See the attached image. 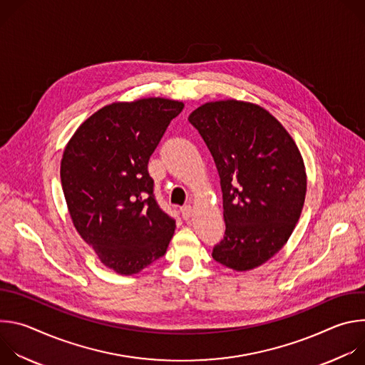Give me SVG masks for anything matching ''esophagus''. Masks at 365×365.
I'll list each match as a JSON object with an SVG mask.
<instances>
[{"instance_id":"esophagus-1","label":"esophagus","mask_w":365,"mask_h":365,"mask_svg":"<svg viewBox=\"0 0 365 365\" xmlns=\"http://www.w3.org/2000/svg\"><path fill=\"white\" fill-rule=\"evenodd\" d=\"M192 206L190 205H185L183 207H180V212H182V217L183 220H189L192 217Z\"/></svg>"}]
</instances>
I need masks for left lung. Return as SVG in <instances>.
<instances>
[{"instance_id":"1","label":"left lung","mask_w":365,"mask_h":365,"mask_svg":"<svg viewBox=\"0 0 365 365\" xmlns=\"http://www.w3.org/2000/svg\"><path fill=\"white\" fill-rule=\"evenodd\" d=\"M187 120L221 179L225 235L214 259L237 272L264 264L287 242L303 210L306 170L294 140L267 110L237 99L206 102Z\"/></svg>"}]
</instances>
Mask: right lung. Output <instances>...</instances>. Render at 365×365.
<instances>
[{"instance_id":"1","label":"right lung","mask_w":365,"mask_h":365,"mask_svg":"<svg viewBox=\"0 0 365 365\" xmlns=\"http://www.w3.org/2000/svg\"><path fill=\"white\" fill-rule=\"evenodd\" d=\"M183 107L166 98L110 103L79 125L63 151L61 180L72 222L118 274H135L163 257L175 234L147 165Z\"/></svg>"}]
</instances>
